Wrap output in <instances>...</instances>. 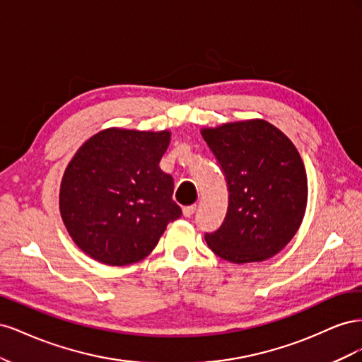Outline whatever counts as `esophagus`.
<instances>
[{
  "label": "esophagus",
  "instance_id": "obj_1",
  "mask_svg": "<svg viewBox=\"0 0 362 362\" xmlns=\"http://www.w3.org/2000/svg\"><path fill=\"white\" fill-rule=\"evenodd\" d=\"M196 211V205H190V206H184L182 208V214L184 217H192Z\"/></svg>",
  "mask_w": 362,
  "mask_h": 362
}]
</instances>
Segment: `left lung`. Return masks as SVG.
Listing matches in <instances>:
<instances>
[{"instance_id":"8db88e82","label":"left lung","mask_w":362,"mask_h":362,"mask_svg":"<svg viewBox=\"0 0 362 362\" xmlns=\"http://www.w3.org/2000/svg\"><path fill=\"white\" fill-rule=\"evenodd\" d=\"M225 175L229 204L205 240L235 264L264 261L288 245L303 221L308 181L291 140L262 119L201 131Z\"/></svg>"}]
</instances>
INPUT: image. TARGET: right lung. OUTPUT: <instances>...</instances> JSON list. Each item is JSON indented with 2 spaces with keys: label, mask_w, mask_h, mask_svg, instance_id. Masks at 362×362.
<instances>
[{
  "label": "right lung",
  "mask_w": 362,
  "mask_h": 362,
  "mask_svg": "<svg viewBox=\"0 0 362 362\" xmlns=\"http://www.w3.org/2000/svg\"><path fill=\"white\" fill-rule=\"evenodd\" d=\"M169 141V131L108 128L75 152L60 185V214L84 254L108 266L133 264L181 216L173 178L158 166Z\"/></svg>",
  "instance_id": "1"
}]
</instances>
